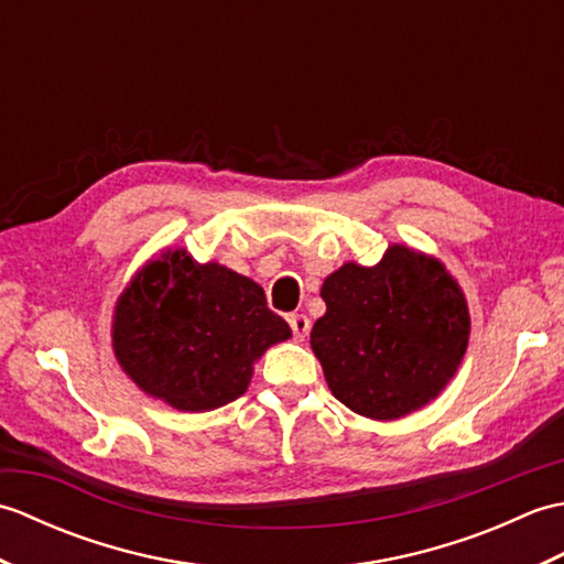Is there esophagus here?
Returning <instances> with one entry per match:
<instances>
[{
  "instance_id": "34e87169",
  "label": "esophagus",
  "mask_w": 564,
  "mask_h": 564,
  "mask_svg": "<svg viewBox=\"0 0 564 564\" xmlns=\"http://www.w3.org/2000/svg\"><path fill=\"white\" fill-rule=\"evenodd\" d=\"M289 322H291V329L295 334V339L303 341L310 334V319L305 315H291Z\"/></svg>"
}]
</instances>
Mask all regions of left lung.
I'll return each mask as SVG.
<instances>
[{"label": "left lung", "instance_id": "1", "mask_svg": "<svg viewBox=\"0 0 564 564\" xmlns=\"http://www.w3.org/2000/svg\"><path fill=\"white\" fill-rule=\"evenodd\" d=\"M310 346L334 398L392 422L446 390L470 339L465 293L424 251L390 245L376 267L346 261L322 283Z\"/></svg>", "mask_w": 564, "mask_h": 564}]
</instances>
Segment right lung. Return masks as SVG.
<instances>
[{
	"instance_id": "1",
	"label": "right lung",
	"mask_w": 564,
	"mask_h": 564,
	"mask_svg": "<svg viewBox=\"0 0 564 564\" xmlns=\"http://www.w3.org/2000/svg\"><path fill=\"white\" fill-rule=\"evenodd\" d=\"M291 339L259 283L166 247L118 295L111 346L135 386L178 412H210L245 394L254 364Z\"/></svg>"
}]
</instances>
